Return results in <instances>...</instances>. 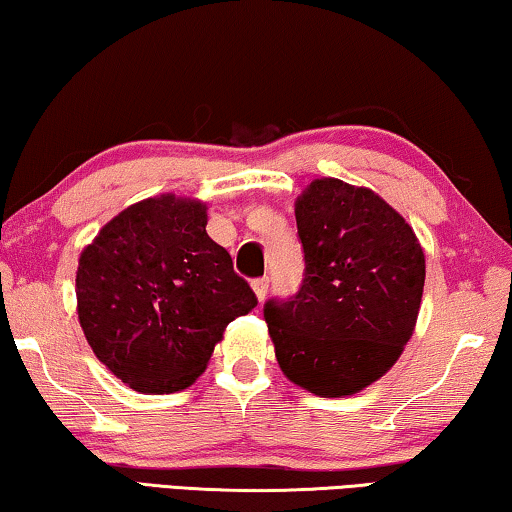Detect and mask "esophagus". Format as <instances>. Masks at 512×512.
I'll return each mask as SVG.
<instances>
[{"label": "esophagus", "instance_id": "esophagus-1", "mask_svg": "<svg viewBox=\"0 0 512 512\" xmlns=\"http://www.w3.org/2000/svg\"><path fill=\"white\" fill-rule=\"evenodd\" d=\"M268 277H261V279H254L251 281V288H254V293H256V298H258V302H263L265 300V295H268Z\"/></svg>", "mask_w": 512, "mask_h": 512}]
</instances>
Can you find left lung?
<instances>
[{"mask_svg":"<svg viewBox=\"0 0 512 512\" xmlns=\"http://www.w3.org/2000/svg\"><path fill=\"white\" fill-rule=\"evenodd\" d=\"M305 279L263 309L288 381L348 397L379 381L416 330L425 254L402 214L367 187L321 177L295 201Z\"/></svg>","mask_w":512,"mask_h":512,"instance_id":"obj_1","label":"left lung"}]
</instances>
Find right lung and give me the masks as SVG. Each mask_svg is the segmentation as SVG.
I'll return each instance as SVG.
<instances>
[{"instance_id":"right-lung-1","label":"right lung","mask_w":512,"mask_h":512,"mask_svg":"<svg viewBox=\"0 0 512 512\" xmlns=\"http://www.w3.org/2000/svg\"><path fill=\"white\" fill-rule=\"evenodd\" d=\"M207 205L164 194L129 205L80 254L78 321L110 374L145 395L189 388L226 325L256 307Z\"/></svg>"}]
</instances>
